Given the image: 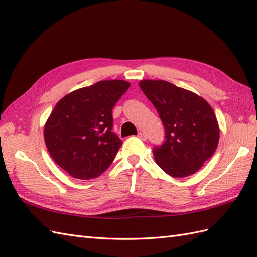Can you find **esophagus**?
<instances>
[{
	"mask_svg": "<svg viewBox=\"0 0 257 257\" xmlns=\"http://www.w3.org/2000/svg\"><path fill=\"white\" fill-rule=\"evenodd\" d=\"M137 136H139L142 141H146V140H147V136H146V134H145V133H143V132H140V133H139V135H137Z\"/></svg>",
	"mask_w": 257,
	"mask_h": 257,
	"instance_id": "1",
	"label": "esophagus"
}]
</instances>
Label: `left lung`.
Segmentation results:
<instances>
[{
	"label": "left lung",
	"instance_id": "obj_1",
	"mask_svg": "<svg viewBox=\"0 0 257 257\" xmlns=\"http://www.w3.org/2000/svg\"><path fill=\"white\" fill-rule=\"evenodd\" d=\"M140 87L165 126L166 141L153 150L157 165L173 178L198 171L219 142L218 122L209 103L166 80L145 79Z\"/></svg>",
	"mask_w": 257,
	"mask_h": 257
}]
</instances>
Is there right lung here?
Here are the masks:
<instances>
[{"label":"right lung","mask_w":257,"mask_h":257,"mask_svg":"<svg viewBox=\"0 0 257 257\" xmlns=\"http://www.w3.org/2000/svg\"><path fill=\"white\" fill-rule=\"evenodd\" d=\"M128 87L125 80H101L56 103L43 136L49 154L71 177L97 178L114 160L122 141L112 132V109Z\"/></svg>","instance_id":"right-lung-1"}]
</instances>
